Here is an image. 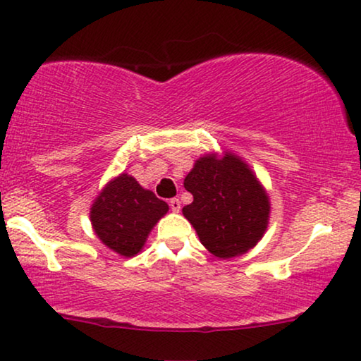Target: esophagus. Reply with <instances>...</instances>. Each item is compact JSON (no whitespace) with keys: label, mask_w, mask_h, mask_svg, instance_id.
Segmentation results:
<instances>
[{"label":"esophagus","mask_w":361,"mask_h":361,"mask_svg":"<svg viewBox=\"0 0 361 361\" xmlns=\"http://www.w3.org/2000/svg\"><path fill=\"white\" fill-rule=\"evenodd\" d=\"M170 207H171V211H173V212H178L180 209H181V202H180V199H176V197L170 199Z\"/></svg>","instance_id":"obj_1"}]
</instances>
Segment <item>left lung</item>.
<instances>
[{"label": "left lung", "mask_w": 361, "mask_h": 361, "mask_svg": "<svg viewBox=\"0 0 361 361\" xmlns=\"http://www.w3.org/2000/svg\"><path fill=\"white\" fill-rule=\"evenodd\" d=\"M192 202L183 215L195 227L201 243L220 259L255 248L269 224L267 192L248 164L238 155L207 154L197 159L185 178Z\"/></svg>", "instance_id": "obj_1"}]
</instances>
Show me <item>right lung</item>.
Here are the masks:
<instances>
[{
  "label": "right lung",
  "mask_w": 361,
  "mask_h": 361,
  "mask_svg": "<svg viewBox=\"0 0 361 361\" xmlns=\"http://www.w3.org/2000/svg\"><path fill=\"white\" fill-rule=\"evenodd\" d=\"M169 212V204L144 190L131 175L106 183L90 207V222L102 243L131 257L146 243L150 230Z\"/></svg>",
  "instance_id": "obj_1"
}]
</instances>
